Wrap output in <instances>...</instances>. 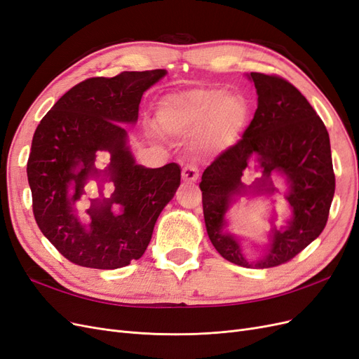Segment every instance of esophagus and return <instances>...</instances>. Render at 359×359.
<instances>
[{
    "instance_id": "esophagus-1",
    "label": "esophagus",
    "mask_w": 359,
    "mask_h": 359,
    "mask_svg": "<svg viewBox=\"0 0 359 359\" xmlns=\"http://www.w3.org/2000/svg\"><path fill=\"white\" fill-rule=\"evenodd\" d=\"M199 178V169L194 165H186L182 168V180L186 182H194Z\"/></svg>"
}]
</instances>
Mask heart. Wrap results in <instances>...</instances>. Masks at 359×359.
Masks as SVG:
<instances>
[{"label": "heart", "mask_w": 359, "mask_h": 359, "mask_svg": "<svg viewBox=\"0 0 359 359\" xmlns=\"http://www.w3.org/2000/svg\"><path fill=\"white\" fill-rule=\"evenodd\" d=\"M158 123L173 136H196L205 130L206 149L229 145L247 118L243 97L227 94L222 88L190 90L169 94L160 102Z\"/></svg>", "instance_id": "1"}]
</instances>
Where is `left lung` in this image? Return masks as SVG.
<instances>
[{
    "label": "left lung",
    "mask_w": 359,
    "mask_h": 359,
    "mask_svg": "<svg viewBox=\"0 0 359 359\" xmlns=\"http://www.w3.org/2000/svg\"><path fill=\"white\" fill-rule=\"evenodd\" d=\"M257 90V109L238 142L205 169L199 187L206 232L226 260L245 268H273L289 262L322 233L335 191L330 135L320 116L295 86L277 74L250 73ZM255 155L263 168L255 189L273 191L269 175L285 172L291 184L287 199L294 219L275 231L265 257L248 263L234 238L222 232L224 214L243 187L242 170Z\"/></svg>",
    "instance_id": "obj_1"
}]
</instances>
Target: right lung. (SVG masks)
<instances>
[{
	"instance_id": "1",
	"label": "right lung",
	"mask_w": 359,
	"mask_h": 359,
	"mask_svg": "<svg viewBox=\"0 0 359 359\" xmlns=\"http://www.w3.org/2000/svg\"><path fill=\"white\" fill-rule=\"evenodd\" d=\"M165 74L123 72L114 78L85 79L64 94L36 128L27 163L32 212L41 233L74 265L116 269L137 260L161 210L180 187L177 163L157 169L136 165L119 124L137 121L142 94ZM97 150L110 151L108 172L116 191L88 211L92 223L86 226L71 203L80 197L86 178L98 175L93 168ZM112 203L122 206L121 213L110 211Z\"/></svg>"
}]
</instances>
